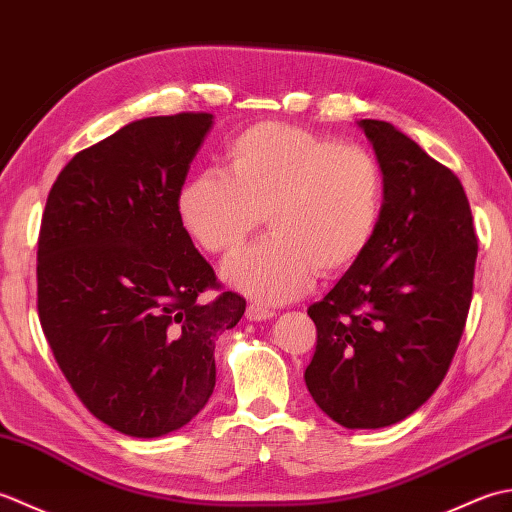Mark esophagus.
Wrapping results in <instances>:
<instances>
[{
  "instance_id": "34e87169",
  "label": "esophagus",
  "mask_w": 512,
  "mask_h": 512,
  "mask_svg": "<svg viewBox=\"0 0 512 512\" xmlns=\"http://www.w3.org/2000/svg\"><path fill=\"white\" fill-rule=\"evenodd\" d=\"M275 317V310H270L266 306H259V303H250L246 308V319L248 321H266V319H273Z\"/></svg>"
}]
</instances>
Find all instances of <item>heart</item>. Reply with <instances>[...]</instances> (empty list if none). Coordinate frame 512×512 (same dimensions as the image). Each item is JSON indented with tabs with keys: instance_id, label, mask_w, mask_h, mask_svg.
Returning <instances> with one entry per match:
<instances>
[{
	"instance_id": "obj_1",
	"label": "heart",
	"mask_w": 512,
	"mask_h": 512,
	"mask_svg": "<svg viewBox=\"0 0 512 512\" xmlns=\"http://www.w3.org/2000/svg\"><path fill=\"white\" fill-rule=\"evenodd\" d=\"M376 158L286 123H259L226 147V173L184 184L178 215L202 250L228 257L264 220L270 235L224 268V279L262 303L301 297L317 273L341 277L361 262L383 217Z\"/></svg>"
}]
</instances>
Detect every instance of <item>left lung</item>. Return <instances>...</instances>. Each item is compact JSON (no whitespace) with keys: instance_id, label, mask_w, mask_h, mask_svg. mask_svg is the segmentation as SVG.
<instances>
[{"instance_id":"1","label":"left lung","mask_w":512,"mask_h":512,"mask_svg":"<svg viewBox=\"0 0 512 512\" xmlns=\"http://www.w3.org/2000/svg\"><path fill=\"white\" fill-rule=\"evenodd\" d=\"M385 202L365 257L308 308L317 352L306 385L345 429L411 416L442 383L473 297L477 237L462 182L394 125L358 121Z\"/></svg>"}]
</instances>
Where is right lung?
Segmentation results:
<instances>
[{
    "mask_svg": "<svg viewBox=\"0 0 512 512\" xmlns=\"http://www.w3.org/2000/svg\"><path fill=\"white\" fill-rule=\"evenodd\" d=\"M213 114L151 116L76 154L52 184L37 250L43 334L76 396L107 427L160 438L215 387V336L246 301L217 288L178 215Z\"/></svg>",
    "mask_w": 512,
    "mask_h": 512,
    "instance_id": "1",
    "label": "right lung"
}]
</instances>
